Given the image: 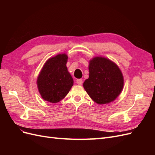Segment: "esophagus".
Listing matches in <instances>:
<instances>
[{
	"instance_id": "34e87169",
	"label": "esophagus",
	"mask_w": 155,
	"mask_h": 155,
	"mask_svg": "<svg viewBox=\"0 0 155 155\" xmlns=\"http://www.w3.org/2000/svg\"><path fill=\"white\" fill-rule=\"evenodd\" d=\"M76 83H77L78 85H81L82 83H83V80H82L81 79H78L77 80H76Z\"/></svg>"
}]
</instances>
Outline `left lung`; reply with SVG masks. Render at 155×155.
I'll return each instance as SVG.
<instances>
[{"label": "left lung", "mask_w": 155, "mask_h": 155, "mask_svg": "<svg viewBox=\"0 0 155 155\" xmlns=\"http://www.w3.org/2000/svg\"><path fill=\"white\" fill-rule=\"evenodd\" d=\"M89 77L83 87L94 101L106 104L113 101L124 87V77L120 69L112 61L95 57L89 61Z\"/></svg>", "instance_id": "8db88e82"}]
</instances>
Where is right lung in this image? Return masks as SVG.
<instances>
[{"label": "right lung", "mask_w": 155, "mask_h": 155, "mask_svg": "<svg viewBox=\"0 0 155 155\" xmlns=\"http://www.w3.org/2000/svg\"><path fill=\"white\" fill-rule=\"evenodd\" d=\"M67 54H58L46 61L37 78V85L43 100L58 103L67 95L74 85L66 66Z\"/></svg>", "instance_id": "1"}]
</instances>
